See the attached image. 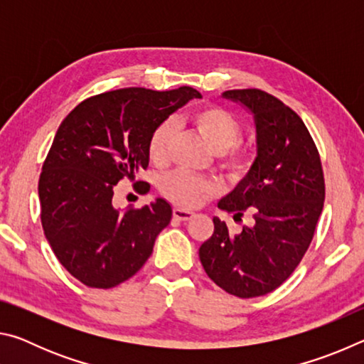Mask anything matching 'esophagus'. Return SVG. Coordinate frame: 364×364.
Here are the masks:
<instances>
[{
  "label": "esophagus",
  "mask_w": 364,
  "mask_h": 364,
  "mask_svg": "<svg viewBox=\"0 0 364 364\" xmlns=\"http://www.w3.org/2000/svg\"><path fill=\"white\" fill-rule=\"evenodd\" d=\"M173 217L180 221H188L194 217V212L186 210V208H173Z\"/></svg>",
  "instance_id": "esophagus-1"
}]
</instances>
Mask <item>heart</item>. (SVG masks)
<instances>
[{
  "label": "heart",
  "mask_w": 364,
  "mask_h": 364,
  "mask_svg": "<svg viewBox=\"0 0 364 364\" xmlns=\"http://www.w3.org/2000/svg\"><path fill=\"white\" fill-rule=\"evenodd\" d=\"M188 122L199 133L212 152L218 154L225 168L232 175H241L247 168V147L236 144L241 133L237 120L217 106H200L191 110ZM171 138V123L162 122L154 128L147 141V154L154 164H162L167 159L168 143ZM160 191L165 197L184 207H196L217 193V184L207 178L194 176L184 171H171L160 181Z\"/></svg>",
  "instance_id": "1"
}]
</instances>
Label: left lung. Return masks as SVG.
Returning a JSON list of instances; mask_svg holds the SVG:
<instances>
[{
	"mask_svg": "<svg viewBox=\"0 0 364 364\" xmlns=\"http://www.w3.org/2000/svg\"><path fill=\"white\" fill-rule=\"evenodd\" d=\"M221 96L254 115L257 157L218 208L254 220L231 232L213 217V234L199 257L208 278L228 294L260 297L294 273L311 242L324 204L323 167L305 123L278 97L255 88Z\"/></svg>",
	"mask_w": 364,
	"mask_h": 364,
	"instance_id": "1",
	"label": "left lung"
}]
</instances>
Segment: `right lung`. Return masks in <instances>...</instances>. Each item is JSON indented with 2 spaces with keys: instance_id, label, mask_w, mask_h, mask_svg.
<instances>
[{
  "instance_id": "1",
  "label": "right lung",
  "mask_w": 364,
  "mask_h": 364,
  "mask_svg": "<svg viewBox=\"0 0 364 364\" xmlns=\"http://www.w3.org/2000/svg\"><path fill=\"white\" fill-rule=\"evenodd\" d=\"M194 97L202 96L191 86L107 91L60 123L38 181L41 225L60 264L85 286L110 289L130 279L168 226L167 200L120 210L114 186L147 168L154 128Z\"/></svg>"
}]
</instances>
